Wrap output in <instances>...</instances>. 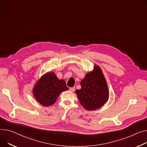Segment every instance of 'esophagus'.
Here are the masks:
<instances>
[{
	"instance_id": "34e87169",
	"label": "esophagus",
	"mask_w": 147,
	"mask_h": 147,
	"mask_svg": "<svg viewBox=\"0 0 147 147\" xmlns=\"http://www.w3.org/2000/svg\"><path fill=\"white\" fill-rule=\"evenodd\" d=\"M70 90L72 92H74L75 91V87H70Z\"/></svg>"
}]
</instances>
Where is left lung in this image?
Returning a JSON list of instances; mask_svg holds the SVG:
<instances>
[{
  "instance_id": "8db88e82",
  "label": "left lung",
  "mask_w": 147,
  "mask_h": 147,
  "mask_svg": "<svg viewBox=\"0 0 147 147\" xmlns=\"http://www.w3.org/2000/svg\"><path fill=\"white\" fill-rule=\"evenodd\" d=\"M87 73L80 82L81 89L76 90L80 103L87 111H94L104 105L109 98L107 83L100 68Z\"/></svg>"
}]
</instances>
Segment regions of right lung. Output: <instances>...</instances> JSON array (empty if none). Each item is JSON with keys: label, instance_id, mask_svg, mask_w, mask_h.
Wrapping results in <instances>:
<instances>
[{"label": "right lung", "instance_id": "1", "mask_svg": "<svg viewBox=\"0 0 147 147\" xmlns=\"http://www.w3.org/2000/svg\"><path fill=\"white\" fill-rule=\"evenodd\" d=\"M68 88L63 80H59L53 73H47L39 80L33 89L36 100L44 106L54 104L61 93Z\"/></svg>", "mask_w": 147, "mask_h": 147}]
</instances>
